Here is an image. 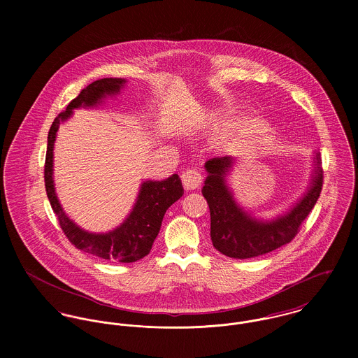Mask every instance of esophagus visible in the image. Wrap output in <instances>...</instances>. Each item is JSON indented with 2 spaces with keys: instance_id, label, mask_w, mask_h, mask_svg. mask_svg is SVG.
<instances>
[{
  "instance_id": "esophagus-1",
  "label": "esophagus",
  "mask_w": 358,
  "mask_h": 358,
  "mask_svg": "<svg viewBox=\"0 0 358 358\" xmlns=\"http://www.w3.org/2000/svg\"><path fill=\"white\" fill-rule=\"evenodd\" d=\"M182 182L186 190H194L201 186L203 175L197 169H187L182 173Z\"/></svg>"
}]
</instances>
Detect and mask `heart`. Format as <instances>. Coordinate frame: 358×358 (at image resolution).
<instances>
[{
  "label": "heart",
  "instance_id": "obj_1",
  "mask_svg": "<svg viewBox=\"0 0 358 358\" xmlns=\"http://www.w3.org/2000/svg\"><path fill=\"white\" fill-rule=\"evenodd\" d=\"M223 139H224V134H223V132H217V134L212 138V141H213L216 145L222 143V142H223Z\"/></svg>",
  "mask_w": 358,
  "mask_h": 358
}]
</instances>
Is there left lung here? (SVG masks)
Returning <instances> with one entry per match:
<instances>
[{
    "instance_id": "1",
    "label": "left lung",
    "mask_w": 358,
    "mask_h": 358,
    "mask_svg": "<svg viewBox=\"0 0 358 358\" xmlns=\"http://www.w3.org/2000/svg\"><path fill=\"white\" fill-rule=\"evenodd\" d=\"M236 159L230 155L210 158L205 162L208 176L203 196L210 212V240L223 255L250 259L271 252L291 243L302 222L311 212L322 189L320 153L314 154V171L305 196L288 212L271 220L256 219L237 204L226 185V175Z\"/></svg>"
}]
</instances>
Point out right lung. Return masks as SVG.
<instances>
[{"label":"right lung","instance_id":"add662e5","mask_svg":"<svg viewBox=\"0 0 358 358\" xmlns=\"http://www.w3.org/2000/svg\"><path fill=\"white\" fill-rule=\"evenodd\" d=\"M125 83L127 81L124 78H102L94 81L55 118L48 134L44 179L52 209L56 213L66 237L76 248L107 260L132 263L149 255L166 209L183 196V187L179 176L175 173L164 180L143 182L136 203L127 219L114 230L98 234L83 230L66 215L55 193L52 176L53 146L60 122L70 118L74 108L94 107L102 103L106 96L117 95Z\"/></svg>","mask_w":358,"mask_h":358}]
</instances>
